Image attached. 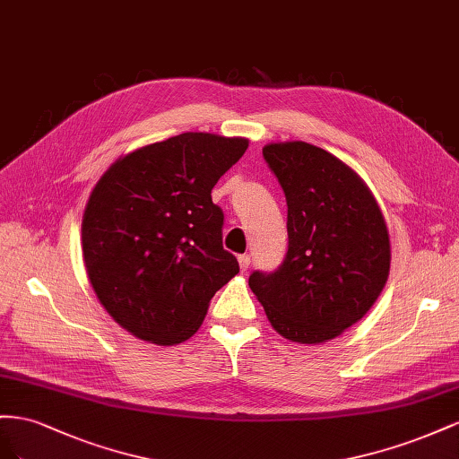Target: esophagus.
Listing matches in <instances>:
<instances>
[{"label": "esophagus", "instance_id": "34e87169", "mask_svg": "<svg viewBox=\"0 0 459 459\" xmlns=\"http://www.w3.org/2000/svg\"><path fill=\"white\" fill-rule=\"evenodd\" d=\"M238 264H240L242 273H246V271H247V267H250V255H247V254L238 255Z\"/></svg>", "mask_w": 459, "mask_h": 459}]
</instances>
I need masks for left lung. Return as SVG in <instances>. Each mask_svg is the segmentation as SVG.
Returning a JSON list of instances; mask_svg holds the SVG:
<instances>
[{
  "label": "left lung",
  "mask_w": 459,
  "mask_h": 459,
  "mask_svg": "<svg viewBox=\"0 0 459 459\" xmlns=\"http://www.w3.org/2000/svg\"><path fill=\"white\" fill-rule=\"evenodd\" d=\"M264 157L286 195L288 252L277 271H255L247 284L281 336L329 342L373 307L388 281L385 215L365 180L323 148L271 142Z\"/></svg>",
  "instance_id": "1"
}]
</instances>
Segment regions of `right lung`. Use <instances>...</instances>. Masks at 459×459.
<instances>
[{
	"label": "right lung",
	"instance_id": "add662e5",
	"mask_svg": "<svg viewBox=\"0 0 459 459\" xmlns=\"http://www.w3.org/2000/svg\"><path fill=\"white\" fill-rule=\"evenodd\" d=\"M247 143L185 133L121 155L96 182L82 215L84 267L100 304L130 334L185 342L240 271L222 247L212 190Z\"/></svg>",
	"mask_w": 459,
	"mask_h": 459
}]
</instances>
